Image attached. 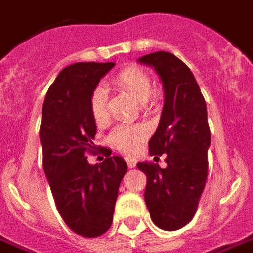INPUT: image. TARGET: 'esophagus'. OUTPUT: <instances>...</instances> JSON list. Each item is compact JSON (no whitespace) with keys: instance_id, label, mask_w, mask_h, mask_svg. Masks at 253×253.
Returning a JSON list of instances; mask_svg holds the SVG:
<instances>
[{"instance_id":"34e87169","label":"esophagus","mask_w":253,"mask_h":253,"mask_svg":"<svg viewBox=\"0 0 253 253\" xmlns=\"http://www.w3.org/2000/svg\"><path fill=\"white\" fill-rule=\"evenodd\" d=\"M125 159H126L127 166H128V167H130V169H132V167H135V165H136V161H135L134 158L126 157V158H125Z\"/></svg>"}]
</instances>
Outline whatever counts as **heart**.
Masks as SVG:
<instances>
[{
  "instance_id": "heart-1",
  "label": "heart",
  "mask_w": 253,
  "mask_h": 253,
  "mask_svg": "<svg viewBox=\"0 0 253 253\" xmlns=\"http://www.w3.org/2000/svg\"><path fill=\"white\" fill-rule=\"evenodd\" d=\"M111 84L128 92L138 102L151 101L155 95L151 92L150 75L138 66H127L111 78ZM90 111L96 125H105L109 119V96L103 87H96L90 98ZM148 128L143 125H121L109 135V143L125 154H132L147 139Z\"/></svg>"
}]
</instances>
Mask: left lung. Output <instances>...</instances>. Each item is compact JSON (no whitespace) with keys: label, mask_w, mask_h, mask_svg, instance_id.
I'll use <instances>...</instances> for the list:
<instances>
[{"label":"left lung","mask_w":253,"mask_h":253,"mask_svg":"<svg viewBox=\"0 0 253 253\" xmlns=\"http://www.w3.org/2000/svg\"><path fill=\"white\" fill-rule=\"evenodd\" d=\"M139 62L155 69L165 88L161 121L148 148L151 155L166 154L167 167L147 162L136 167L147 176L144 200L151 220L159 228L175 231L195 216L207 182V107L190 67L173 54L157 51Z\"/></svg>","instance_id":"1"}]
</instances>
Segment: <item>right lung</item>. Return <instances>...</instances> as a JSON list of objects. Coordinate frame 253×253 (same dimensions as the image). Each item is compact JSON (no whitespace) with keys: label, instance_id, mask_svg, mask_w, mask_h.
<instances>
[{"label":"right lung","instance_id":"add662e5","mask_svg":"<svg viewBox=\"0 0 253 253\" xmlns=\"http://www.w3.org/2000/svg\"><path fill=\"white\" fill-rule=\"evenodd\" d=\"M114 65L77 62L65 67L47 90L42 107L43 171L59 215L84 238H98L109 231L119 184L127 171L126 162L110 157V150L102 163L87 162V154L96 150L90 98Z\"/></svg>","mask_w":253,"mask_h":253}]
</instances>
